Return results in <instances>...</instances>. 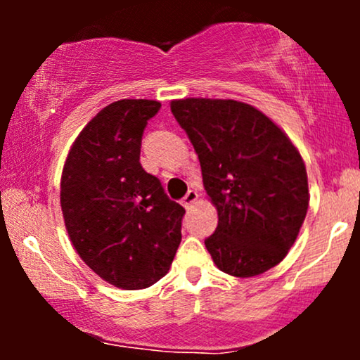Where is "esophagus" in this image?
Here are the masks:
<instances>
[{"label": "esophagus", "mask_w": 360, "mask_h": 360, "mask_svg": "<svg viewBox=\"0 0 360 360\" xmlns=\"http://www.w3.org/2000/svg\"><path fill=\"white\" fill-rule=\"evenodd\" d=\"M196 200H198V193L194 191V189H189V191L186 193V196L183 198V201H181V203H183L184 208H189V206H191Z\"/></svg>", "instance_id": "1"}]
</instances>
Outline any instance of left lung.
<instances>
[{
    "label": "left lung",
    "instance_id": "1",
    "mask_svg": "<svg viewBox=\"0 0 360 360\" xmlns=\"http://www.w3.org/2000/svg\"><path fill=\"white\" fill-rule=\"evenodd\" d=\"M171 111L201 164L218 226L205 240L217 267L252 278L286 257L308 212L298 148L262 111L242 101L186 98Z\"/></svg>",
    "mask_w": 360,
    "mask_h": 360
}]
</instances>
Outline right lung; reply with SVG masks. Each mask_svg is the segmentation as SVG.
Returning a JSON list of instances; mask_svg holds the SVG:
<instances>
[{
    "mask_svg": "<svg viewBox=\"0 0 360 360\" xmlns=\"http://www.w3.org/2000/svg\"><path fill=\"white\" fill-rule=\"evenodd\" d=\"M159 101L120 100L82 128L65 159L60 206L74 249L106 283L143 289L167 274L186 210L143 171L140 147Z\"/></svg>",
    "mask_w": 360,
    "mask_h": 360,
    "instance_id": "obj_1",
    "label": "right lung"
}]
</instances>
